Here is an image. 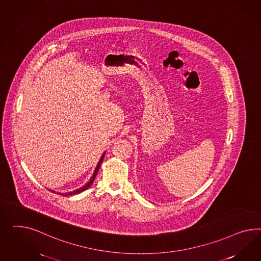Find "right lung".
<instances>
[{"label": "right lung", "mask_w": 261, "mask_h": 261, "mask_svg": "<svg viewBox=\"0 0 261 261\" xmlns=\"http://www.w3.org/2000/svg\"><path fill=\"white\" fill-rule=\"evenodd\" d=\"M104 155H105V153H103L102 156H101V158L99 160V162H98V164H97V166L95 167V171H94V174H93V176L91 177V179H90V181L86 184V185H84L83 187H81V188H79V190H73V191H71V192H68V193H60V192H56V191H54V190H50V191H53V192H56V193H58V194H60V195H64V196H69V195H74V194H77V193H80V192H82V191H84V190H87L89 189L91 186H92V184L95 181V176H96V174H97V171H98V169H99V167L101 166V163H102L103 158H104Z\"/></svg>", "instance_id": "1"}]
</instances>
